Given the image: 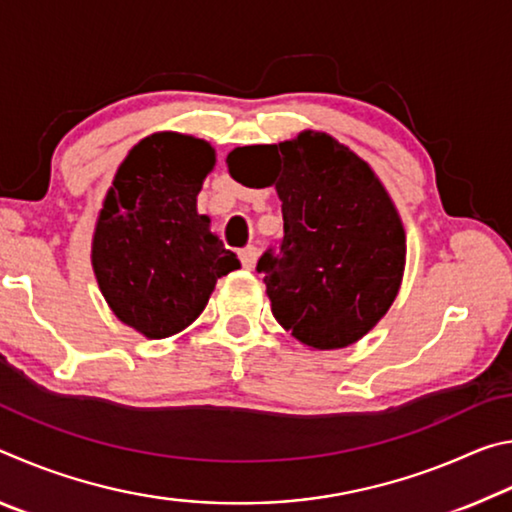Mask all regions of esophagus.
Here are the masks:
<instances>
[{
	"instance_id": "esophagus-1",
	"label": "esophagus",
	"mask_w": 512,
	"mask_h": 512,
	"mask_svg": "<svg viewBox=\"0 0 512 512\" xmlns=\"http://www.w3.org/2000/svg\"><path fill=\"white\" fill-rule=\"evenodd\" d=\"M257 248L255 246H246L239 250V259H241V266L246 268V271H253L255 264H257Z\"/></svg>"
}]
</instances>
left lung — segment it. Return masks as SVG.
Here are the masks:
<instances>
[{
	"label": "left lung",
	"instance_id": "8db88e82",
	"mask_svg": "<svg viewBox=\"0 0 512 512\" xmlns=\"http://www.w3.org/2000/svg\"><path fill=\"white\" fill-rule=\"evenodd\" d=\"M257 160L273 162L282 201L280 253L257 262L277 323L311 350L363 339L400 291L406 232L395 203L366 160L323 131L280 144L241 146L230 176L246 185Z\"/></svg>",
	"mask_w": 512,
	"mask_h": 512
}]
</instances>
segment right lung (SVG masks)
I'll use <instances>...</instances> for the list:
<instances>
[{"label":"right lung","instance_id":"right-lung-1","mask_svg":"<svg viewBox=\"0 0 512 512\" xmlns=\"http://www.w3.org/2000/svg\"><path fill=\"white\" fill-rule=\"evenodd\" d=\"M205 140L162 131L137 142L112 178L92 237L99 289L121 323L167 339L201 316L216 280L241 266L198 214L214 169Z\"/></svg>","mask_w":512,"mask_h":512}]
</instances>
